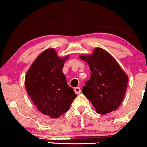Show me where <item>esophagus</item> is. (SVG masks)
<instances>
[{"label":"esophagus","instance_id":"1","mask_svg":"<svg viewBox=\"0 0 147 147\" xmlns=\"http://www.w3.org/2000/svg\"><path fill=\"white\" fill-rule=\"evenodd\" d=\"M74 91H75L76 94H79L81 93V88H79V87L75 88V89H74Z\"/></svg>","mask_w":147,"mask_h":147}]
</instances>
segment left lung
<instances>
[{"mask_svg": "<svg viewBox=\"0 0 147 147\" xmlns=\"http://www.w3.org/2000/svg\"><path fill=\"white\" fill-rule=\"evenodd\" d=\"M91 70V77L83 87L82 92L96 112L106 114L121 105L126 93L128 77L109 53L95 48L91 55L79 56Z\"/></svg>", "mask_w": 147, "mask_h": 147, "instance_id": "left-lung-1", "label": "left lung"}]
</instances>
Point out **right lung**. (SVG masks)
<instances>
[{
  "label": "right lung",
  "mask_w": 147,
  "mask_h": 147,
  "mask_svg": "<svg viewBox=\"0 0 147 147\" xmlns=\"http://www.w3.org/2000/svg\"><path fill=\"white\" fill-rule=\"evenodd\" d=\"M69 55L58 57L54 49L39 55L25 76V87L37 109L51 118H57L70 108L77 94L66 82L62 69Z\"/></svg>",
  "instance_id": "add662e5"
}]
</instances>
